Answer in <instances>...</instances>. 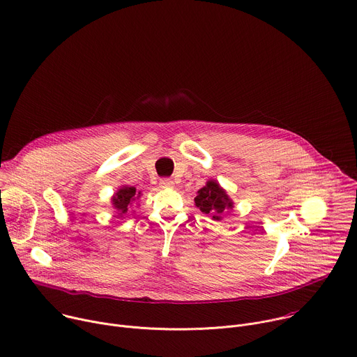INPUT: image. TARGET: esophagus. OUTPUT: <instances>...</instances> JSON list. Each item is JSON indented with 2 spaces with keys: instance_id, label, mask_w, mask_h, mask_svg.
<instances>
[{
  "instance_id": "esophagus-1",
  "label": "esophagus",
  "mask_w": 357,
  "mask_h": 357,
  "mask_svg": "<svg viewBox=\"0 0 357 357\" xmlns=\"http://www.w3.org/2000/svg\"><path fill=\"white\" fill-rule=\"evenodd\" d=\"M160 186H161L162 189H169V188H174V186H175V183H174V181H172V179H169V178H164V179H161V181H160Z\"/></svg>"
}]
</instances>
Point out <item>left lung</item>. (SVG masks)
<instances>
[{
    "label": "left lung",
    "instance_id": "left-lung-1",
    "mask_svg": "<svg viewBox=\"0 0 357 357\" xmlns=\"http://www.w3.org/2000/svg\"><path fill=\"white\" fill-rule=\"evenodd\" d=\"M196 193V207L215 221H220L227 210L234 208V202L229 199L225 189H222L214 179H208L206 185Z\"/></svg>",
    "mask_w": 357,
    "mask_h": 357
}]
</instances>
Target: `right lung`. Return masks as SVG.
<instances>
[{"label":"right lung","mask_w":357,"mask_h":357,"mask_svg":"<svg viewBox=\"0 0 357 357\" xmlns=\"http://www.w3.org/2000/svg\"><path fill=\"white\" fill-rule=\"evenodd\" d=\"M142 196V190H136L135 186L123 185L119 188L114 195L110 197L112 207L114 208V213L117 215H123L128 213V210L133 206L136 200H139Z\"/></svg>","instance_id":"1"}]
</instances>
